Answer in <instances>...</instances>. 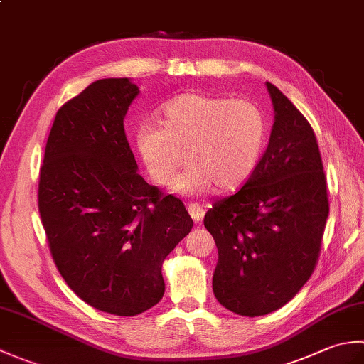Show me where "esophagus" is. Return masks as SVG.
Wrapping results in <instances>:
<instances>
[{
	"label": "esophagus",
	"mask_w": 364,
	"mask_h": 364,
	"mask_svg": "<svg viewBox=\"0 0 364 364\" xmlns=\"http://www.w3.org/2000/svg\"><path fill=\"white\" fill-rule=\"evenodd\" d=\"M188 211H189L191 218L194 219L196 223H197V222H202L203 218H205V210L202 208V205H198V203H191V205L188 206Z\"/></svg>",
	"instance_id": "1"
}]
</instances>
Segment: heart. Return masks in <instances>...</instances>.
I'll use <instances>...</instances> for the list:
<instances>
[{
	"label": "heart",
	"mask_w": 364,
	"mask_h": 364,
	"mask_svg": "<svg viewBox=\"0 0 364 364\" xmlns=\"http://www.w3.org/2000/svg\"><path fill=\"white\" fill-rule=\"evenodd\" d=\"M159 122L161 127L145 123L137 128L139 156L151 180L167 186L186 166L188 154L191 168L173 183L183 194L241 188L266 146V115L245 98L184 92L161 107Z\"/></svg>",
	"instance_id": "heart-1"
}]
</instances>
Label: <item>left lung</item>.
<instances>
[{"instance_id": "left-lung-1", "label": "left lung", "mask_w": 364, "mask_h": 364, "mask_svg": "<svg viewBox=\"0 0 364 364\" xmlns=\"http://www.w3.org/2000/svg\"><path fill=\"white\" fill-rule=\"evenodd\" d=\"M275 122L258 167L233 196L218 200L205 227L218 245L213 291L241 316L288 304L318 264L328 218L327 180L314 131L274 84Z\"/></svg>"}]
</instances>
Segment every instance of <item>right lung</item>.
<instances>
[{
  "label": "right lung",
  "instance_id": "obj_1",
  "mask_svg": "<svg viewBox=\"0 0 364 364\" xmlns=\"http://www.w3.org/2000/svg\"><path fill=\"white\" fill-rule=\"evenodd\" d=\"M139 89L92 82L60 106L38 173V213L70 289L100 311L136 316L164 296L161 266L192 230L191 215L139 175L123 119Z\"/></svg>",
  "mask_w": 364,
  "mask_h": 364
}]
</instances>
